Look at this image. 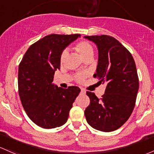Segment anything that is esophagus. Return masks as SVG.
Listing matches in <instances>:
<instances>
[{"label": "esophagus", "mask_w": 154, "mask_h": 154, "mask_svg": "<svg viewBox=\"0 0 154 154\" xmlns=\"http://www.w3.org/2000/svg\"><path fill=\"white\" fill-rule=\"evenodd\" d=\"M80 92H81V94H85V92L86 91H85V90L84 89V88H81V91Z\"/></svg>", "instance_id": "34e87169"}]
</instances>
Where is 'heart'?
I'll return each instance as SVG.
<instances>
[{"instance_id":"b5f03b06","label":"heart","mask_w":154,"mask_h":154,"mask_svg":"<svg viewBox=\"0 0 154 154\" xmlns=\"http://www.w3.org/2000/svg\"><path fill=\"white\" fill-rule=\"evenodd\" d=\"M74 49L80 54V55L82 57V58L84 60L91 59L92 56L94 54L93 46H92V45L91 44L90 42H88V40H81L77 41L74 45ZM67 52L66 51H63V53L60 55V61L61 64L64 63L65 60H66V57H67ZM86 76V73H78V74L75 75L76 81L78 82H83Z\"/></svg>"}]
</instances>
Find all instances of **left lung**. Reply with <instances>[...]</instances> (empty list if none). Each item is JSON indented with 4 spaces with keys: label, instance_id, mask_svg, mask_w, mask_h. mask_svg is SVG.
<instances>
[{
    "label": "left lung",
    "instance_id": "left-lung-1",
    "mask_svg": "<svg viewBox=\"0 0 154 154\" xmlns=\"http://www.w3.org/2000/svg\"><path fill=\"white\" fill-rule=\"evenodd\" d=\"M96 43L99 58L94 78L106 84L98 98L87 91L90 104L85 110L88 123L97 130L111 132L120 128L131 115L139 90L137 68L130 51L108 35L85 36Z\"/></svg>",
    "mask_w": 154,
    "mask_h": 154
}]
</instances>
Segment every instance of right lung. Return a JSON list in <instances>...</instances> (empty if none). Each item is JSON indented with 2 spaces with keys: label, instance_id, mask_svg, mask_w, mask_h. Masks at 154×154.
<instances>
[{
  "label": "right lung",
  "instance_id": "right-lung-1",
  "mask_svg": "<svg viewBox=\"0 0 154 154\" xmlns=\"http://www.w3.org/2000/svg\"><path fill=\"white\" fill-rule=\"evenodd\" d=\"M78 37L74 35H47L28 48L18 67V92L22 106L31 120L43 128L60 127L67 122L80 88L67 89L52 83L60 69L63 50Z\"/></svg>",
  "mask_w": 154,
  "mask_h": 154
}]
</instances>
